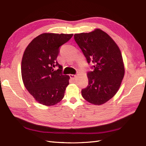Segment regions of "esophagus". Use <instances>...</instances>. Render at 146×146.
Wrapping results in <instances>:
<instances>
[{
  "label": "esophagus",
  "instance_id": "esophagus-1",
  "mask_svg": "<svg viewBox=\"0 0 146 146\" xmlns=\"http://www.w3.org/2000/svg\"><path fill=\"white\" fill-rule=\"evenodd\" d=\"M76 75H74V74H70V77L71 79H72V80H74L75 78H76Z\"/></svg>",
  "mask_w": 146,
  "mask_h": 146
}]
</instances>
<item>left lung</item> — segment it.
I'll list each match as a JSON object with an SVG mask.
<instances>
[{
	"label": "left lung",
	"mask_w": 146,
	"mask_h": 146,
	"mask_svg": "<svg viewBox=\"0 0 146 146\" xmlns=\"http://www.w3.org/2000/svg\"><path fill=\"white\" fill-rule=\"evenodd\" d=\"M88 63L94 65L88 72V85L82 90L83 98L94 105L107 102L116 94L124 76L120 49L109 35L97 29L90 33L74 35Z\"/></svg>",
	"instance_id": "obj_1"
}]
</instances>
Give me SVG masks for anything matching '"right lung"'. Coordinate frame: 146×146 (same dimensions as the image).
<instances>
[{"label": "right lung", "mask_w": 146, "mask_h": 146, "mask_svg": "<svg viewBox=\"0 0 146 146\" xmlns=\"http://www.w3.org/2000/svg\"><path fill=\"white\" fill-rule=\"evenodd\" d=\"M73 34L45 33L34 38L26 47L21 62V74L26 89L39 104L54 105L63 99L69 76L62 74L56 61L60 47ZM55 67L59 69L54 70Z\"/></svg>", "instance_id": "1"}]
</instances>
